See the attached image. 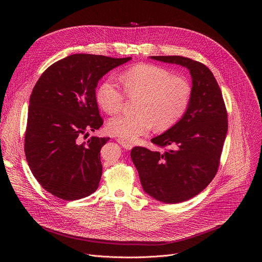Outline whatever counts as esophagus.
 Listing matches in <instances>:
<instances>
[{"label": "esophagus", "mask_w": 262, "mask_h": 262, "mask_svg": "<svg viewBox=\"0 0 262 262\" xmlns=\"http://www.w3.org/2000/svg\"><path fill=\"white\" fill-rule=\"evenodd\" d=\"M117 142H118L123 148L127 149V150H130V149L133 148V145H132L129 142H127V141H125V140H123V139H121V138H118V139H117Z\"/></svg>", "instance_id": "obj_1"}]
</instances>
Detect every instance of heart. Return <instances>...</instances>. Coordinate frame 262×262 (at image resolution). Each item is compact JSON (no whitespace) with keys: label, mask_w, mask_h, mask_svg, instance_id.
<instances>
[{"label":"heart","mask_w":262,"mask_h":262,"mask_svg":"<svg viewBox=\"0 0 262 262\" xmlns=\"http://www.w3.org/2000/svg\"><path fill=\"white\" fill-rule=\"evenodd\" d=\"M128 96H140L137 115H118L107 121L110 134L134 141L154 127L166 130L175 125L185 114L192 87L182 77L173 76L169 69L154 64H138L126 69L120 77ZM124 92L112 79L104 80L97 88L95 98L107 114H115L124 102Z\"/></svg>","instance_id":"1"}]
</instances>
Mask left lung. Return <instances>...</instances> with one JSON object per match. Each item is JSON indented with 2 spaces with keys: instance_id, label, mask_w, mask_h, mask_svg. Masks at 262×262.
<instances>
[{
  "instance_id": "left-lung-1",
  "label": "left lung",
  "mask_w": 262,
  "mask_h": 262,
  "mask_svg": "<svg viewBox=\"0 0 262 262\" xmlns=\"http://www.w3.org/2000/svg\"><path fill=\"white\" fill-rule=\"evenodd\" d=\"M190 70L192 97L183 117L151 139L164 152L134 147L130 158L146 194L164 203H179L201 193L213 179L226 139L227 111L212 72L181 56H151Z\"/></svg>"
}]
</instances>
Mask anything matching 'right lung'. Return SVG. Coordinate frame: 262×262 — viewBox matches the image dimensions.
I'll return each instance as SVG.
<instances>
[{
    "mask_svg": "<svg viewBox=\"0 0 262 262\" xmlns=\"http://www.w3.org/2000/svg\"><path fill=\"white\" fill-rule=\"evenodd\" d=\"M132 57L74 54L51 65L37 81L29 101L25 154L37 181L52 195L78 200L100 181V149L108 138L80 137L103 121L95 98L99 80Z\"/></svg>",
    "mask_w": 262,
    "mask_h": 262,
    "instance_id": "1",
    "label": "right lung"
}]
</instances>
